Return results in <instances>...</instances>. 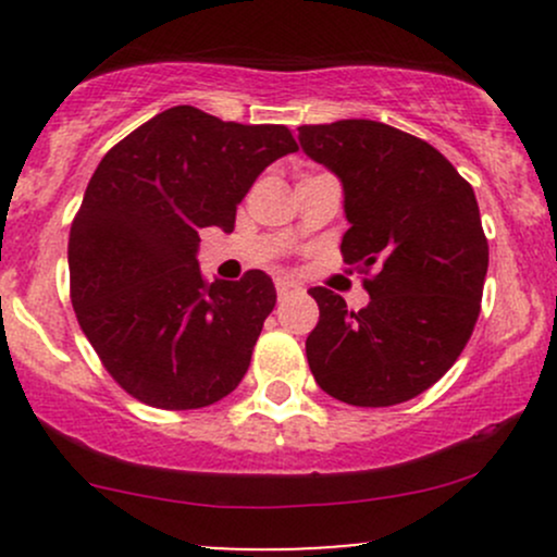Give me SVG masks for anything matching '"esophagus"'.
Listing matches in <instances>:
<instances>
[{"instance_id":"1","label":"esophagus","mask_w":557,"mask_h":557,"mask_svg":"<svg viewBox=\"0 0 557 557\" xmlns=\"http://www.w3.org/2000/svg\"><path fill=\"white\" fill-rule=\"evenodd\" d=\"M274 287H277V298L280 300H285L290 296H300V293H304V287H300L298 283H293V280H285V277H280L277 283H274Z\"/></svg>"}]
</instances>
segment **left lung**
Listing matches in <instances>:
<instances>
[{
    "instance_id": "8db88e82",
    "label": "left lung",
    "mask_w": 557,
    "mask_h": 557,
    "mask_svg": "<svg viewBox=\"0 0 557 557\" xmlns=\"http://www.w3.org/2000/svg\"><path fill=\"white\" fill-rule=\"evenodd\" d=\"M298 140L343 183L345 264L376 270L361 311L309 290L311 374L348 406L417 398L456 363L479 317L490 248L474 188L426 140L374 120L300 125Z\"/></svg>"
}]
</instances>
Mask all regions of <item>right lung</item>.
<instances>
[{
  "mask_svg": "<svg viewBox=\"0 0 557 557\" xmlns=\"http://www.w3.org/2000/svg\"><path fill=\"white\" fill-rule=\"evenodd\" d=\"M285 125H240L196 107L159 112L107 151L70 227V296L107 372L146 406L188 411L240 385L272 277L207 283L198 230L233 233L235 209L274 159Z\"/></svg>",
  "mask_w": 557,
  "mask_h": 557,
  "instance_id": "1",
  "label": "right lung"
}]
</instances>
